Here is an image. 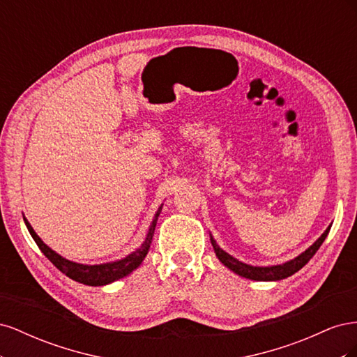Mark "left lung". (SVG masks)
<instances>
[{
    "mask_svg": "<svg viewBox=\"0 0 357 357\" xmlns=\"http://www.w3.org/2000/svg\"><path fill=\"white\" fill-rule=\"evenodd\" d=\"M329 225L326 231L323 232L319 238L312 243L305 252H302L301 255H298L296 257L290 259V261L280 264V265H269V266H255L250 264H244L238 259L234 257L232 255L226 253L223 248H220V245L215 243V240L213 238V235L210 234V240L214 248V253L218 256L219 261L226 266L229 268L232 273H235L236 275H241L244 278L248 280H255V282H278V280L287 278L290 275H294L295 273H298L302 266H305L308 264L310 259L316 255V252L319 250V247L325 241V238L328 236L329 231H331Z\"/></svg>",
    "mask_w": 357,
    "mask_h": 357,
    "instance_id": "8db88e82",
    "label": "left lung"
}]
</instances>
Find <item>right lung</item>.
I'll list each match as a JSON object with an SVG mask.
<instances>
[{"label": "right lung", "instance_id": "right-lung-1", "mask_svg": "<svg viewBox=\"0 0 357 357\" xmlns=\"http://www.w3.org/2000/svg\"><path fill=\"white\" fill-rule=\"evenodd\" d=\"M162 205L164 204H160V207L158 208L152 223H150V226H149L147 235H146V238L142 245L122 259H117V261H113V262L96 264V265H86V264H77V262L68 261V259L58 255L55 250H52L47 244L43 243V240L36 234V231L32 229V226L29 225L26 218H24V222L26 225L31 236L34 238V241L40 247L43 255H45L49 261L59 269L61 273H63L67 277L74 280V282L83 283L86 286H105V284H110L113 282H117V280L129 275L132 271H135L139 265H142L144 257L149 253L150 244H152L156 222H158V218L162 211Z\"/></svg>", "mask_w": 357, "mask_h": 357}]
</instances>
